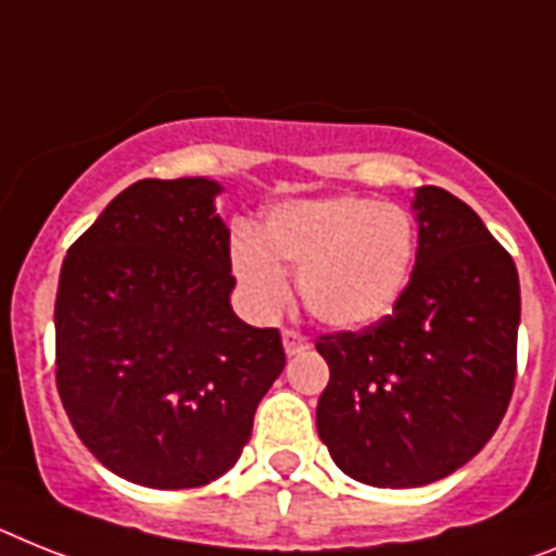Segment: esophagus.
I'll use <instances>...</instances> for the list:
<instances>
[{
  "label": "esophagus",
  "instance_id": "obj_1",
  "mask_svg": "<svg viewBox=\"0 0 556 556\" xmlns=\"http://www.w3.org/2000/svg\"><path fill=\"white\" fill-rule=\"evenodd\" d=\"M282 344H286L288 356H296V353L307 350V339L300 330H282Z\"/></svg>",
  "mask_w": 556,
  "mask_h": 556
}]
</instances>
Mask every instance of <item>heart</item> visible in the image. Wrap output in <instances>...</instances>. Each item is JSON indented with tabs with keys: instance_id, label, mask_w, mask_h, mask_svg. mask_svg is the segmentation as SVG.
<instances>
[{
	"instance_id": "obj_1",
	"label": "heart",
	"mask_w": 556,
	"mask_h": 556,
	"mask_svg": "<svg viewBox=\"0 0 556 556\" xmlns=\"http://www.w3.org/2000/svg\"><path fill=\"white\" fill-rule=\"evenodd\" d=\"M418 228L399 203L339 194L291 200L265 217L260 240L237 235L231 268L256 316L270 319L300 274L307 314L330 328H365L401 302L415 270Z\"/></svg>"
}]
</instances>
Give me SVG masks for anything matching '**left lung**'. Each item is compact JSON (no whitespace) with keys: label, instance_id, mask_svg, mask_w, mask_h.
Listing matches in <instances>:
<instances>
[{"label":"left lung","instance_id":"8db88e82","mask_svg":"<svg viewBox=\"0 0 556 556\" xmlns=\"http://www.w3.org/2000/svg\"><path fill=\"white\" fill-rule=\"evenodd\" d=\"M418 254L393 314L316 339L330 381L316 429L344 475L427 486L472 460L506 415L517 376L515 260L464 200L415 194Z\"/></svg>","mask_w":556,"mask_h":556}]
</instances>
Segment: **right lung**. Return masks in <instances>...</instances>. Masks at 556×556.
<instances>
[{
    "instance_id": "1",
    "label": "right lung",
    "mask_w": 556,
    "mask_h": 556,
    "mask_svg": "<svg viewBox=\"0 0 556 556\" xmlns=\"http://www.w3.org/2000/svg\"><path fill=\"white\" fill-rule=\"evenodd\" d=\"M206 177L138 180L64 256L55 387L81 444L149 489L206 486L240 458L286 367L277 328L231 311V249Z\"/></svg>"
}]
</instances>
